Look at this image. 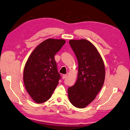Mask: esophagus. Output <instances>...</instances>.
<instances>
[{
  "instance_id": "obj_1",
  "label": "esophagus",
  "mask_w": 130,
  "mask_h": 130,
  "mask_svg": "<svg viewBox=\"0 0 130 130\" xmlns=\"http://www.w3.org/2000/svg\"><path fill=\"white\" fill-rule=\"evenodd\" d=\"M67 74H63L62 75V79H64L65 78H67Z\"/></svg>"
}]
</instances>
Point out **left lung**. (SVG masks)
<instances>
[{
  "mask_svg": "<svg viewBox=\"0 0 130 130\" xmlns=\"http://www.w3.org/2000/svg\"><path fill=\"white\" fill-rule=\"evenodd\" d=\"M69 43L78 62L75 84L68 89V99L74 106L84 108L95 99L105 79L104 64L96 47L86 39L70 40Z\"/></svg>",
  "mask_w": 130,
  "mask_h": 130,
  "instance_id": "8db88e82",
  "label": "left lung"
}]
</instances>
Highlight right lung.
I'll return each instance as SVG.
<instances>
[{"label": "right lung", "mask_w": 130, "mask_h": 130, "mask_svg": "<svg viewBox=\"0 0 130 130\" xmlns=\"http://www.w3.org/2000/svg\"><path fill=\"white\" fill-rule=\"evenodd\" d=\"M66 41L48 39L35 48L28 58L23 71L26 89L32 100L42 103L51 97L61 79L55 55Z\"/></svg>", "instance_id": "right-lung-1"}]
</instances>
